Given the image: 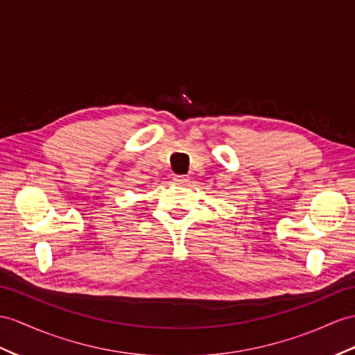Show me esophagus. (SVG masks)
Segmentation results:
<instances>
[{
  "label": "esophagus",
  "instance_id": "34e87169",
  "mask_svg": "<svg viewBox=\"0 0 355 355\" xmlns=\"http://www.w3.org/2000/svg\"><path fill=\"white\" fill-rule=\"evenodd\" d=\"M173 180H175L176 184L184 185V184H188V182H189V176H185V175H176L175 178H173Z\"/></svg>",
  "mask_w": 355,
  "mask_h": 355
}]
</instances>
